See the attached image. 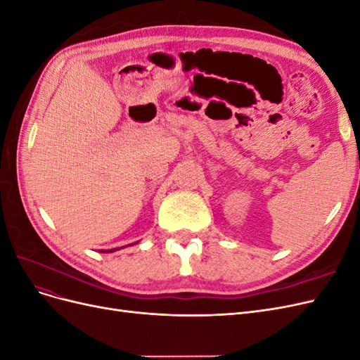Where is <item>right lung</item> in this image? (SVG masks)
<instances>
[{"mask_svg": "<svg viewBox=\"0 0 360 360\" xmlns=\"http://www.w3.org/2000/svg\"><path fill=\"white\" fill-rule=\"evenodd\" d=\"M115 249H110V250H101V252H114Z\"/></svg>", "mask_w": 360, "mask_h": 360, "instance_id": "right-lung-1", "label": "right lung"}]
</instances>
